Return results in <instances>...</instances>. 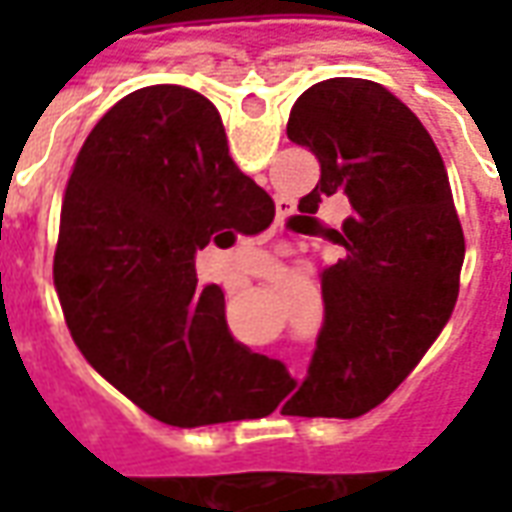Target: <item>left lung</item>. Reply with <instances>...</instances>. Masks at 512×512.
<instances>
[{
    "mask_svg": "<svg viewBox=\"0 0 512 512\" xmlns=\"http://www.w3.org/2000/svg\"><path fill=\"white\" fill-rule=\"evenodd\" d=\"M288 139L321 164L299 211L345 194L351 216L340 230L323 227L343 257L321 271L326 318L310 373L285 408L362 417L450 321L466 252L450 178L419 117L367 79L312 84L290 109Z\"/></svg>",
    "mask_w": 512,
    "mask_h": 512,
    "instance_id": "left-lung-1",
    "label": "left lung"
}]
</instances>
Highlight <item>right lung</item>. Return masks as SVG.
I'll return each instance as SVG.
<instances>
[{
  "mask_svg": "<svg viewBox=\"0 0 512 512\" xmlns=\"http://www.w3.org/2000/svg\"><path fill=\"white\" fill-rule=\"evenodd\" d=\"M271 222L208 98L178 84L126 95L84 139L62 197L54 288L76 348L158 422L246 419L257 354L227 332L222 288H197L194 255Z\"/></svg>",
  "mask_w": 512,
  "mask_h": 512,
  "instance_id": "obj_1",
  "label": "right lung"
}]
</instances>
